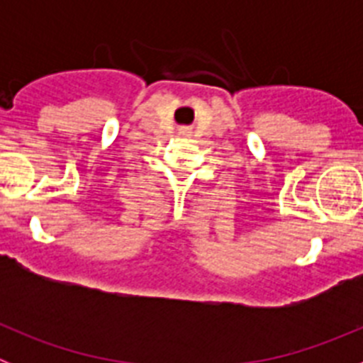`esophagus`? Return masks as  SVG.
Instances as JSON below:
<instances>
[{"label":"esophagus","instance_id":"esophagus-1","mask_svg":"<svg viewBox=\"0 0 363 363\" xmlns=\"http://www.w3.org/2000/svg\"><path fill=\"white\" fill-rule=\"evenodd\" d=\"M179 134H182V136H191L192 130L189 129V127H182V129H179Z\"/></svg>","mask_w":363,"mask_h":363}]
</instances>
